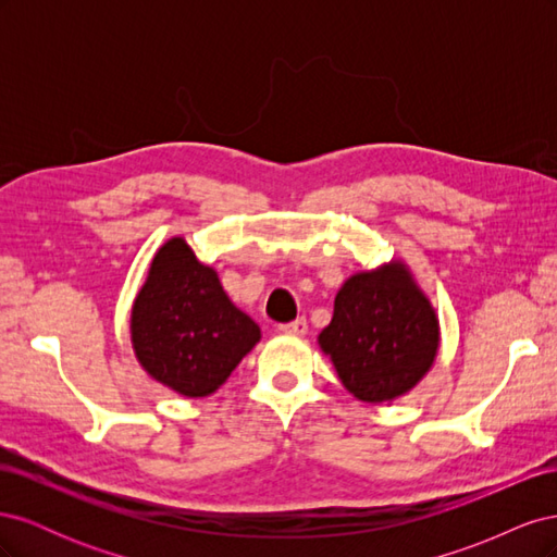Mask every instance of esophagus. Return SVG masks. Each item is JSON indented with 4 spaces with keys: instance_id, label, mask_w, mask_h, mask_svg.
I'll return each instance as SVG.
<instances>
[{
    "instance_id": "1",
    "label": "esophagus",
    "mask_w": 557,
    "mask_h": 557,
    "mask_svg": "<svg viewBox=\"0 0 557 557\" xmlns=\"http://www.w3.org/2000/svg\"><path fill=\"white\" fill-rule=\"evenodd\" d=\"M278 332L293 334V336H305L309 332V323H307V318H297V320H293V323L278 325Z\"/></svg>"
}]
</instances>
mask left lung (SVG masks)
Wrapping results in <instances>:
<instances>
[{
	"mask_svg": "<svg viewBox=\"0 0 557 557\" xmlns=\"http://www.w3.org/2000/svg\"><path fill=\"white\" fill-rule=\"evenodd\" d=\"M318 344L352 397L393 401L430 372L440 350V318L409 267L393 260L342 285Z\"/></svg>",
	"mask_w": 557,
	"mask_h": 557,
	"instance_id": "8db88e82",
	"label": "left lung"
}]
</instances>
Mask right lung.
I'll list each match as a JSON object with an SVG mask.
<instances>
[{
    "label": "right lung",
    "mask_w": 557,
    "mask_h": 557,
    "mask_svg": "<svg viewBox=\"0 0 557 557\" xmlns=\"http://www.w3.org/2000/svg\"><path fill=\"white\" fill-rule=\"evenodd\" d=\"M129 327L148 376L183 397L215 393L260 342L256 320L232 305L215 269L201 264L183 237L156 252Z\"/></svg>",
    "instance_id": "obj_1"
}]
</instances>
